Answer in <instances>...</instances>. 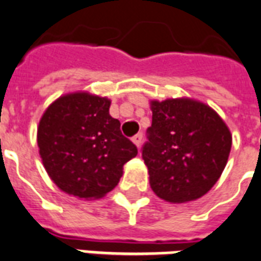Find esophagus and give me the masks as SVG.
Wrapping results in <instances>:
<instances>
[{
	"instance_id": "esophagus-1",
	"label": "esophagus",
	"mask_w": 261,
	"mask_h": 261,
	"mask_svg": "<svg viewBox=\"0 0 261 261\" xmlns=\"http://www.w3.org/2000/svg\"><path fill=\"white\" fill-rule=\"evenodd\" d=\"M142 139H144V134H142V133H138V134L133 137V142H134L137 146H139V145L142 144Z\"/></svg>"
}]
</instances>
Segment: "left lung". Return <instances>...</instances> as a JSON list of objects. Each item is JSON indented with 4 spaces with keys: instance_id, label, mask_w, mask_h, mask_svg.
Segmentation results:
<instances>
[{
    "instance_id": "left-lung-1",
    "label": "left lung",
    "mask_w": 261,
    "mask_h": 261,
    "mask_svg": "<svg viewBox=\"0 0 261 261\" xmlns=\"http://www.w3.org/2000/svg\"><path fill=\"white\" fill-rule=\"evenodd\" d=\"M152 126L141 152L150 188L170 202L210 192L227 163L231 134L214 109L193 99L152 101Z\"/></svg>"
}]
</instances>
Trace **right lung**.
Here are the masks:
<instances>
[{
    "label": "right lung",
    "mask_w": 261,
    "mask_h": 261,
    "mask_svg": "<svg viewBox=\"0 0 261 261\" xmlns=\"http://www.w3.org/2000/svg\"><path fill=\"white\" fill-rule=\"evenodd\" d=\"M108 98L73 93L46 109L38 127L45 170L63 192L98 198L116 188L138 149L109 115Z\"/></svg>",
    "instance_id": "1"
}]
</instances>
